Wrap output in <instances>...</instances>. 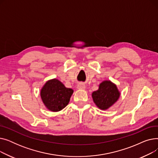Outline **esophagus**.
Returning <instances> with one entry per match:
<instances>
[{
	"label": "esophagus",
	"instance_id": "obj_1",
	"mask_svg": "<svg viewBox=\"0 0 158 158\" xmlns=\"http://www.w3.org/2000/svg\"><path fill=\"white\" fill-rule=\"evenodd\" d=\"M85 88H86V86L83 83H79L77 85V88L79 89H85Z\"/></svg>",
	"mask_w": 158,
	"mask_h": 158
}]
</instances>
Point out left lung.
<instances>
[{"label":"left lung","mask_w":158,"mask_h":158,"mask_svg":"<svg viewBox=\"0 0 158 158\" xmlns=\"http://www.w3.org/2000/svg\"><path fill=\"white\" fill-rule=\"evenodd\" d=\"M119 91L110 81H104L99 85L98 89L92 93L94 102L99 109L106 110L117 101Z\"/></svg>","instance_id":"obj_1"}]
</instances>
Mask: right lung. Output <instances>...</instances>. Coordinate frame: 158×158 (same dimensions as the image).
Wrapping results in <instances>:
<instances>
[{
	"label": "right lung",
	"mask_w": 158,
	"mask_h": 158,
	"mask_svg": "<svg viewBox=\"0 0 158 158\" xmlns=\"http://www.w3.org/2000/svg\"><path fill=\"white\" fill-rule=\"evenodd\" d=\"M73 92L71 88H66L59 80L48 81L41 89V98L47 108L52 111H59L68 105Z\"/></svg>",
	"instance_id": "obj_1"
}]
</instances>
